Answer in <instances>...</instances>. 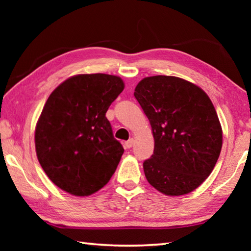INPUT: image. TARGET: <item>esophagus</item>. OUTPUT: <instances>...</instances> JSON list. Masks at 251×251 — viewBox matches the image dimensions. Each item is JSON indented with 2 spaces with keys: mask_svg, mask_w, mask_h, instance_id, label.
I'll list each match as a JSON object with an SVG mask.
<instances>
[{
  "mask_svg": "<svg viewBox=\"0 0 251 251\" xmlns=\"http://www.w3.org/2000/svg\"><path fill=\"white\" fill-rule=\"evenodd\" d=\"M133 145H134V139H129V141H127L125 143L126 148H131V147H133Z\"/></svg>",
  "mask_w": 251,
  "mask_h": 251,
  "instance_id": "34e87169",
  "label": "esophagus"
}]
</instances>
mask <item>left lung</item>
I'll return each instance as SVG.
<instances>
[{"label":"left lung","mask_w":251,"mask_h":251,"mask_svg":"<svg viewBox=\"0 0 251 251\" xmlns=\"http://www.w3.org/2000/svg\"><path fill=\"white\" fill-rule=\"evenodd\" d=\"M134 96L155 139L154 154L143 164L146 179L168 196L193 192L210 175L223 146L210 99L195 84L165 75L142 79Z\"/></svg>","instance_id":"obj_1"}]
</instances>
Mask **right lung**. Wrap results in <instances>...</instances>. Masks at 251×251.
I'll use <instances>...</instances> for the list:
<instances>
[{
  "mask_svg": "<svg viewBox=\"0 0 251 251\" xmlns=\"http://www.w3.org/2000/svg\"><path fill=\"white\" fill-rule=\"evenodd\" d=\"M124 90L114 75L66 79L46 100L35 129V148L46 175L75 196H88L109 181L124 152L106 112Z\"/></svg>",
  "mask_w": 251,
  "mask_h": 251,
  "instance_id": "add662e5",
  "label": "right lung"
}]
</instances>
